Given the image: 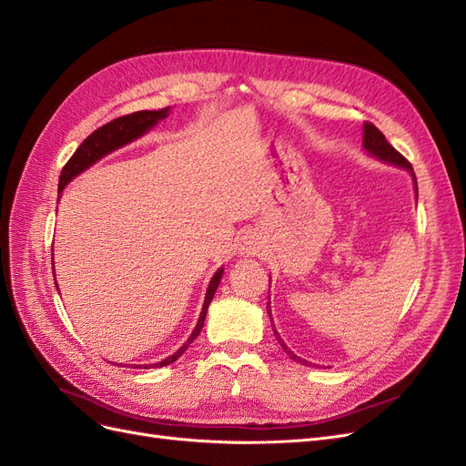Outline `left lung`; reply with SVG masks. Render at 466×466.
Wrapping results in <instances>:
<instances>
[{"mask_svg":"<svg viewBox=\"0 0 466 466\" xmlns=\"http://www.w3.org/2000/svg\"><path fill=\"white\" fill-rule=\"evenodd\" d=\"M363 147L368 149V153H371V155H375L377 159H380V161H385V163H390V165H397V167H404V168H408V171L412 173V165H410V161H408L404 155H400L397 149H394L389 142H387V137L383 136V132H380L375 124H371V122H365L363 124ZM412 177H414V173H412ZM414 187H416V196H418V182H416V177H414ZM266 311H268V315H270V319H272V309H270V295H268V305H266ZM272 330H274V336L278 338V344L281 346V350L286 351V354L293 360V361H298V363H301V365H307V361L303 360V358H299V356H295L293 351L286 346V342L281 340V336L278 334V330H276V327H274V320H272ZM311 365V363H309Z\"/></svg>","mask_w":466,"mask_h":466,"instance_id":"1","label":"left lung"}]
</instances>
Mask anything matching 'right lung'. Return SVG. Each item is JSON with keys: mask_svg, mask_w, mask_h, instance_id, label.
<instances>
[{"mask_svg": "<svg viewBox=\"0 0 466 466\" xmlns=\"http://www.w3.org/2000/svg\"><path fill=\"white\" fill-rule=\"evenodd\" d=\"M167 115H168V106L163 108V110H137V112H132V115H126V116L110 120L108 124L101 126V128H96L91 136H87L86 139H83V144L76 149V153L64 165L62 175H60V185H58L60 188H58V192H62L69 180H72L74 177H77L79 173L86 171V168H89L95 161L105 157V155L110 153V151H115L118 147L126 146V144H130L132 139L144 136L147 130H151L153 126L157 124L159 120H163ZM221 276H223V270H218L214 274V278H211L209 286H208V291H206V299H204V305H202V313H200L198 324H196V329L192 330L188 340L182 344L173 356H168L163 361H157V363L153 365V368H163V365H168V363L177 361L182 354H185L187 348L196 340V336L200 334V330L204 327L208 307H209L211 299H214V293H216V289L219 286ZM134 368H139V365H134ZM144 368L149 370L151 365H144Z\"/></svg>", "mask_w": 466, "mask_h": 466, "instance_id": "right-lung-1", "label": "right lung"}]
</instances>
